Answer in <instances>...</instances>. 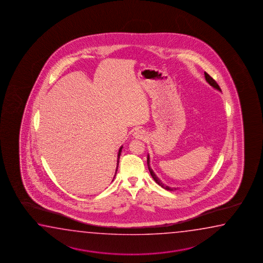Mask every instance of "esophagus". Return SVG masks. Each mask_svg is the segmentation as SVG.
I'll return each instance as SVG.
<instances>
[{"instance_id": "34e87169", "label": "esophagus", "mask_w": 263, "mask_h": 263, "mask_svg": "<svg viewBox=\"0 0 263 263\" xmlns=\"http://www.w3.org/2000/svg\"><path fill=\"white\" fill-rule=\"evenodd\" d=\"M144 130L141 129H137L135 132H134V136L136 138V139H142V138H144Z\"/></svg>"}]
</instances>
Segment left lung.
<instances>
[{"instance_id": "obj_1", "label": "left lung", "mask_w": 263, "mask_h": 263, "mask_svg": "<svg viewBox=\"0 0 263 263\" xmlns=\"http://www.w3.org/2000/svg\"><path fill=\"white\" fill-rule=\"evenodd\" d=\"M204 77H205L206 81L209 83L213 88H216L217 90H220V91H221V89L219 88L218 84H217V83H216V81H215V80H214V79H213V78H212L207 73V72H204ZM149 162V156H147V166H148V170H149L150 175H151V176L153 177V179H154L155 182H156L158 185H160L161 187H163L165 190H167V191H176V190H177L176 187H170V186H168V185H165L164 184H162V182L159 179V177H158L157 175H155V173L153 172V170L150 168Z\"/></svg>"}]
</instances>
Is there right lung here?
<instances>
[{
  "mask_svg": "<svg viewBox=\"0 0 263 263\" xmlns=\"http://www.w3.org/2000/svg\"><path fill=\"white\" fill-rule=\"evenodd\" d=\"M121 150H122V146L119 148V155H118V166H117V171H118V167H119V157H120V154H121Z\"/></svg>",
  "mask_w": 263,
  "mask_h": 263,
  "instance_id": "right-lung-1",
  "label": "right lung"
}]
</instances>
